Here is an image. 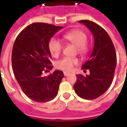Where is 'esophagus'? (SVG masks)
Here are the masks:
<instances>
[{
  "mask_svg": "<svg viewBox=\"0 0 127 127\" xmlns=\"http://www.w3.org/2000/svg\"><path fill=\"white\" fill-rule=\"evenodd\" d=\"M69 74H70L69 72H67V71H64V75L65 76H68Z\"/></svg>",
  "mask_w": 127,
  "mask_h": 127,
  "instance_id": "obj_1",
  "label": "esophagus"
}]
</instances>
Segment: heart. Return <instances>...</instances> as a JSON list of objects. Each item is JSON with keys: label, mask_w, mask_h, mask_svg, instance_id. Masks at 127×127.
I'll return each mask as SVG.
<instances>
[{"label": "heart", "mask_w": 127, "mask_h": 127, "mask_svg": "<svg viewBox=\"0 0 127 127\" xmlns=\"http://www.w3.org/2000/svg\"><path fill=\"white\" fill-rule=\"evenodd\" d=\"M65 40L72 43L76 47L77 53L81 56L87 55L89 51V45L87 40V35L85 31L80 29H74L70 31L64 35ZM48 48L50 54L54 57H57L61 54L63 49V45L59 40L52 38L49 42ZM79 61L77 58L64 57L56 63V67L58 69L69 71L77 65Z\"/></svg>", "instance_id": "heart-1"}]
</instances>
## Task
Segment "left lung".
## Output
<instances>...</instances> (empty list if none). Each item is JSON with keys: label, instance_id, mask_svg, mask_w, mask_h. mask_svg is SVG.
I'll return each instance as SVG.
<instances>
[{"label": "left lung", "instance_id": "1", "mask_svg": "<svg viewBox=\"0 0 127 127\" xmlns=\"http://www.w3.org/2000/svg\"><path fill=\"white\" fill-rule=\"evenodd\" d=\"M79 22L93 33L94 45L90 57L82 67L89 70L90 74L77 75L73 88L80 98L92 100L101 96L111 85L117 64L116 52L109 35L101 26L89 20Z\"/></svg>", "mask_w": 127, "mask_h": 127}]
</instances>
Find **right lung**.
<instances>
[{"label":"right lung","mask_w":127,"mask_h":127,"mask_svg":"<svg viewBox=\"0 0 127 127\" xmlns=\"http://www.w3.org/2000/svg\"><path fill=\"white\" fill-rule=\"evenodd\" d=\"M62 28L33 23L22 30L14 41L12 52L13 73L23 92L34 101L44 103L54 99L64 77L58 70L43 76L53 68L48 48L50 38Z\"/></svg>","instance_id":"right-lung-1"}]
</instances>
